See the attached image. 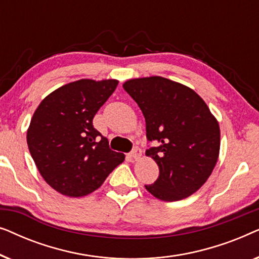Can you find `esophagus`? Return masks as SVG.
Listing matches in <instances>:
<instances>
[{
    "label": "esophagus",
    "mask_w": 259,
    "mask_h": 259,
    "mask_svg": "<svg viewBox=\"0 0 259 259\" xmlns=\"http://www.w3.org/2000/svg\"><path fill=\"white\" fill-rule=\"evenodd\" d=\"M131 157H132L134 160H138V159L141 158V150L139 147H134L133 151L131 152Z\"/></svg>",
    "instance_id": "34e87169"
}]
</instances>
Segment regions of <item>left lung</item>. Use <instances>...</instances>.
Returning a JSON list of instances; mask_svg holds the SVG:
<instances>
[{"label": "left lung", "mask_w": 259, "mask_h": 259, "mask_svg": "<svg viewBox=\"0 0 259 259\" xmlns=\"http://www.w3.org/2000/svg\"><path fill=\"white\" fill-rule=\"evenodd\" d=\"M146 121V150L159 166V177L145 185L158 199L177 201L200 189L217 164L221 147L218 121L191 88L161 76L123 83Z\"/></svg>", "instance_id": "1"}]
</instances>
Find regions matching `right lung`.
<instances>
[{"label": "right lung", "instance_id": "obj_1", "mask_svg": "<svg viewBox=\"0 0 259 259\" xmlns=\"http://www.w3.org/2000/svg\"><path fill=\"white\" fill-rule=\"evenodd\" d=\"M118 80L82 79L46 97L27 131V144L42 178L63 196L83 197L99 189L125 155L109 148L93 118Z\"/></svg>", "mask_w": 259, "mask_h": 259}]
</instances>
